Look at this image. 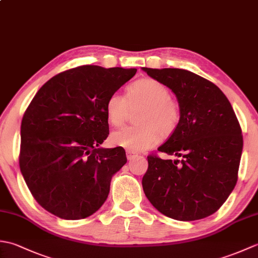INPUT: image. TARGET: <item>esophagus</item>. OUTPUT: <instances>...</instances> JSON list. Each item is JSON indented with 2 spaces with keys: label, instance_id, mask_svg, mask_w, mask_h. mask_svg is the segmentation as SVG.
Listing matches in <instances>:
<instances>
[{
  "label": "esophagus",
  "instance_id": "esophagus-1",
  "mask_svg": "<svg viewBox=\"0 0 258 258\" xmlns=\"http://www.w3.org/2000/svg\"><path fill=\"white\" fill-rule=\"evenodd\" d=\"M126 156H127V160L131 161V160H133V158H135L138 155L134 154V153L131 152V151H126Z\"/></svg>",
  "mask_w": 258,
  "mask_h": 258
}]
</instances>
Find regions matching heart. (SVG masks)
I'll return each mask as SVG.
<instances>
[{
  "instance_id": "obj_1",
  "label": "heart",
  "mask_w": 258,
  "mask_h": 258,
  "mask_svg": "<svg viewBox=\"0 0 258 258\" xmlns=\"http://www.w3.org/2000/svg\"><path fill=\"white\" fill-rule=\"evenodd\" d=\"M143 106L138 115V126H125L115 131L109 141L131 152L155 146L162 135L172 134L179 124L180 106L171 97L168 87L154 79H142L126 87L125 96L113 93L105 102V113L113 126L122 125L130 108Z\"/></svg>"
}]
</instances>
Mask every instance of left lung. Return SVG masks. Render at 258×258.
I'll return each instance as SVG.
<instances>
[{
	"label": "left lung",
	"mask_w": 258,
	"mask_h": 258,
	"mask_svg": "<svg viewBox=\"0 0 258 258\" xmlns=\"http://www.w3.org/2000/svg\"><path fill=\"white\" fill-rule=\"evenodd\" d=\"M169 87L180 106L179 124L158 151L179 160L147 156L144 193L158 212L177 221L212 215L238 177L243 135L225 94L208 80L182 69L143 68Z\"/></svg>",
	"instance_id": "obj_1"
}]
</instances>
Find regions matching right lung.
<instances>
[{
  "mask_svg": "<svg viewBox=\"0 0 258 258\" xmlns=\"http://www.w3.org/2000/svg\"><path fill=\"white\" fill-rule=\"evenodd\" d=\"M136 69L83 65L48 80L22 118L20 168L35 201L63 220H81L106 201L123 147L98 149L108 136L107 97Z\"/></svg>",
  "mask_w": 258,
  "mask_h": 258,
  "instance_id": "1",
  "label": "right lung"
}]
</instances>
